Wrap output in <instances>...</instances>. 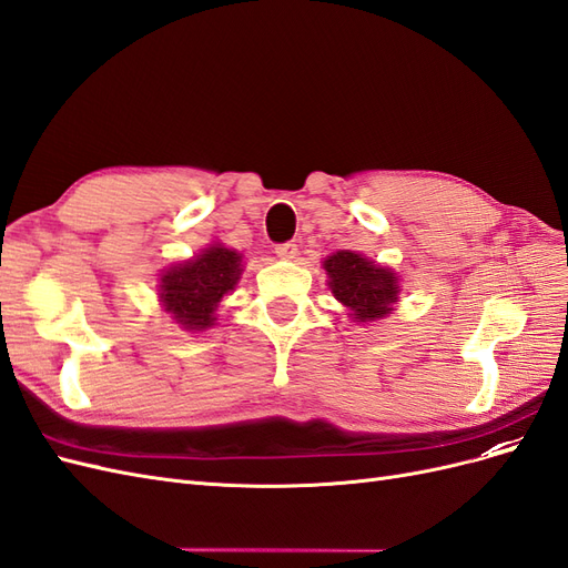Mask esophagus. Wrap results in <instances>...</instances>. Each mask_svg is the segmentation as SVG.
Segmentation results:
<instances>
[{
    "mask_svg": "<svg viewBox=\"0 0 568 568\" xmlns=\"http://www.w3.org/2000/svg\"><path fill=\"white\" fill-rule=\"evenodd\" d=\"M274 253H277L282 261H291V257L298 255V246L294 242H284V244L274 246Z\"/></svg>",
    "mask_w": 568,
    "mask_h": 568,
    "instance_id": "1",
    "label": "esophagus"
}]
</instances>
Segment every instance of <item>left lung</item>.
<instances>
[{"mask_svg": "<svg viewBox=\"0 0 568 568\" xmlns=\"http://www.w3.org/2000/svg\"><path fill=\"white\" fill-rule=\"evenodd\" d=\"M329 286L336 301L348 307L353 320L369 322L390 313V303L398 298L395 272L369 263L353 251H338L324 261Z\"/></svg>", "mask_w": 568, "mask_h": 568, "instance_id": "left-lung-1", "label": "left lung"}]
</instances>
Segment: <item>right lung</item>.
I'll use <instances>...</instances> for the list:
<instances>
[{
  "instance_id": "right-lung-1",
  "label": "right lung",
  "mask_w": 568,
  "mask_h": 568,
  "mask_svg": "<svg viewBox=\"0 0 568 568\" xmlns=\"http://www.w3.org/2000/svg\"><path fill=\"white\" fill-rule=\"evenodd\" d=\"M242 274V255L225 246L205 248L194 261L170 267L161 277L165 311L184 329H209L220 298L234 288Z\"/></svg>"
}]
</instances>
